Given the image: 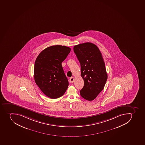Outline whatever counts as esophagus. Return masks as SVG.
Listing matches in <instances>:
<instances>
[{
  "instance_id": "obj_1",
  "label": "esophagus",
  "mask_w": 145,
  "mask_h": 145,
  "mask_svg": "<svg viewBox=\"0 0 145 145\" xmlns=\"http://www.w3.org/2000/svg\"><path fill=\"white\" fill-rule=\"evenodd\" d=\"M74 81V77H71L70 78V82L71 83H73V82Z\"/></svg>"
}]
</instances>
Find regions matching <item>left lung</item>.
Returning a JSON list of instances; mask_svg holds the SVG:
<instances>
[{
    "instance_id": "obj_1",
    "label": "left lung",
    "mask_w": 145,
    "mask_h": 145,
    "mask_svg": "<svg viewBox=\"0 0 145 145\" xmlns=\"http://www.w3.org/2000/svg\"><path fill=\"white\" fill-rule=\"evenodd\" d=\"M73 50L81 66V75L84 86L81 96L89 101L96 98L104 88L107 79L105 63L101 51L89 42L74 46Z\"/></svg>"
}]
</instances>
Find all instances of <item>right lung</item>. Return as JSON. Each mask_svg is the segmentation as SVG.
<instances>
[{
    "instance_id": "right-lung-1",
    "label": "right lung",
    "mask_w": 145,
    "mask_h": 145,
    "mask_svg": "<svg viewBox=\"0 0 145 145\" xmlns=\"http://www.w3.org/2000/svg\"><path fill=\"white\" fill-rule=\"evenodd\" d=\"M70 51L71 48L66 46L53 45L44 50L37 57L34 80L43 93L50 98L60 97L68 88V79L61 63Z\"/></svg>"
}]
</instances>
